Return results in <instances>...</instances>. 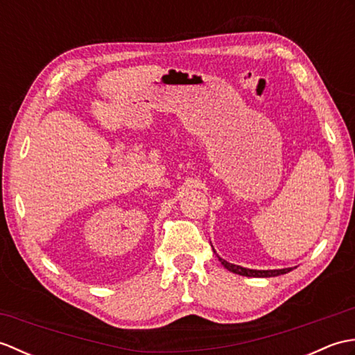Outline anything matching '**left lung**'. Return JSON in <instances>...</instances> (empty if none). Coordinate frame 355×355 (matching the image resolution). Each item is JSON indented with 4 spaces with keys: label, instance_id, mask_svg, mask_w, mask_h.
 Instances as JSON below:
<instances>
[{
    "label": "left lung",
    "instance_id": "1",
    "mask_svg": "<svg viewBox=\"0 0 355 355\" xmlns=\"http://www.w3.org/2000/svg\"><path fill=\"white\" fill-rule=\"evenodd\" d=\"M218 259L221 261L224 268H227L229 271H232V273H236V275H241V276H248V277H273V276H279V275H285V273H288V271L293 270V268H282V270H250V268L239 267V266H235V263H230L227 261H224V259L220 258V256H218Z\"/></svg>",
    "mask_w": 355,
    "mask_h": 355
}]
</instances>
